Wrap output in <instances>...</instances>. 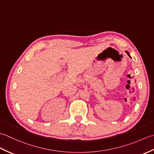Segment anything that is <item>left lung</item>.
I'll use <instances>...</instances> for the list:
<instances>
[{
    "label": "left lung",
    "mask_w": 154,
    "mask_h": 154,
    "mask_svg": "<svg viewBox=\"0 0 154 154\" xmlns=\"http://www.w3.org/2000/svg\"><path fill=\"white\" fill-rule=\"evenodd\" d=\"M126 51V53L128 55V56H129L130 57H131V56H130V54H129V52L128 51Z\"/></svg>",
    "instance_id": "8db88e82"
}]
</instances>
